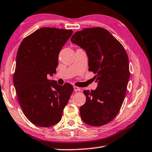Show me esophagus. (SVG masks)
<instances>
[{"mask_svg": "<svg viewBox=\"0 0 152 152\" xmlns=\"http://www.w3.org/2000/svg\"><path fill=\"white\" fill-rule=\"evenodd\" d=\"M73 88H74V91H81V89L80 88V87H77V86H74L73 87Z\"/></svg>", "mask_w": 152, "mask_h": 152, "instance_id": "34e87169", "label": "esophagus"}]
</instances>
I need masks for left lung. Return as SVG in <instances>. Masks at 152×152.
Segmentation results:
<instances>
[{
  "label": "left lung",
  "mask_w": 152,
  "mask_h": 152,
  "mask_svg": "<svg viewBox=\"0 0 152 152\" xmlns=\"http://www.w3.org/2000/svg\"><path fill=\"white\" fill-rule=\"evenodd\" d=\"M71 42L83 48L89 70L98 82L96 90L84 91L86 102L80 108L81 118L91 126H102L117 116L125 98L130 72L122 44L102 27L86 28L73 34Z\"/></svg>",
  "instance_id": "left-lung-1"
}]
</instances>
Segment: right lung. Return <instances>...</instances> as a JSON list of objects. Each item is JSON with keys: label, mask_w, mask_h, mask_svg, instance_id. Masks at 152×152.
I'll return each mask as SVG.
<instances>
[{"label": "right lung", "mask_w": 152, "mask_h": 152, "mask_svg": "<svg viewBox=\"0 0 152 152\" xmlns=\"http://www.w3.org/2000/svg\"><path fill=\"white\" fill-rule=\"evenodd\" d=\"M72 30L43 27L23 39L16 56L13 82L26 117L34 125L49 127L60 121L73 87L48 79L56 72L58 55Z\"/></svg>", "instance_id": "obj_1"}]
</instances>
